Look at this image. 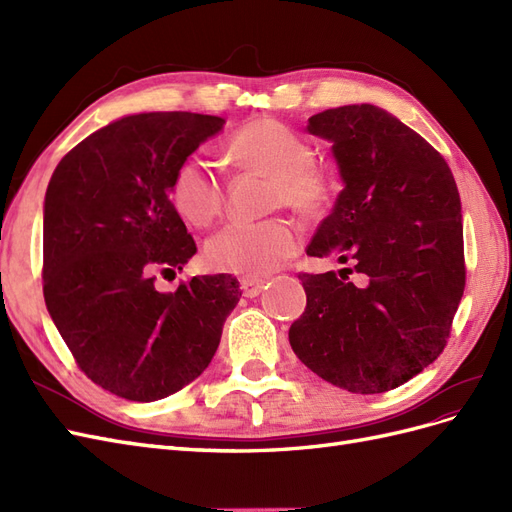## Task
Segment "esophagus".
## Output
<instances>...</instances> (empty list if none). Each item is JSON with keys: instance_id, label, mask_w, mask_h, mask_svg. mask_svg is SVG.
I'll return each instance as SVG.
<instances>
[{"instance_id": "34e87169", "label": "esophagus", "mask_w": 512, "mask_h": 512, "mask_svg": "<svg viewBox=\"0 0 512 512\" xmlns=\"http://www.w3.org/2000/svg\"><path fill=\"white\" fill-rule=\"evenodd\" d=\"M265 288V280H256V277H241V290H243V297L252 299L258 297V294Z\"/></svg>"}]
</instances>
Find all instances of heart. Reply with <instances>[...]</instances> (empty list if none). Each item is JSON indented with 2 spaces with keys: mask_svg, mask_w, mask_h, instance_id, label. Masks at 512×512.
<instances>
[{
  "mask_svg": "<svg viewBox=\"0 0 512 512\" xmlns=\"http://www.w3.org/2000/svg\"><path fill=\"white\" fill-rule=\"evenodd\" d=\"M228 151L241 168L273 179L271 205L314 215L327 207L333 177L314 162L305 138L273 117H260L230 136ZM170 203L192 226H209L224 209V181L218 168L200 153L183 158L170 179ZM299 226L286 218L232 222L207 241L205 260L213 271L265 277L297 254Z\"/></svg>",
  "mask_w": 512,
  "mask_h": 512,
  "instance_id": "obj_1",
  "label": "heart"
}]
</instances>
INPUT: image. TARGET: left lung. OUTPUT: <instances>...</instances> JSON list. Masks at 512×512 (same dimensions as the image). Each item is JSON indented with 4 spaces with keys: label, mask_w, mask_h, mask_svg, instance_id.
I'll return each mask as SVG.
<instances>
[{
    "label": "left lung",
    "mask_w": 512,
    "mask_h": 512,
    "mask_svg": "<svg viewBox=\"0 0 512 512\" xmlns=\"http://www.w3.org/2000/svg\"><path fill=\"white\" fill-rule=\"evenodd\" d=\"M307 132L333 143L344 179L307 256L352 267L299 273L307 305L290 346L339 389H397L442 354L466 288L455 177L421 134L378 106L329 108L309 117Z\"/></svg>",
    "instance_id": "obj_1"
}]
</instances>
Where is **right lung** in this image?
I'll return each mask as SVG.
<instances>
[{"label": "right lung", "instance_id": "right-lung-1", "mask_svg": "<svg viewBox=\"0 0 512 512\" xmlns=\"http://www.w3.org/2000/svg\"><path fill=\"white\" fill-rule=\"evenodd\" d=\"M224 123L185 111L123 117L68 151L46 188V309L76 365L117 397L156 401L196 380L241 299L226 273L156 288L196 254L170 179Z\"/></svg>", "mask_w": 512, "mask_h": 512}]
</instances>
